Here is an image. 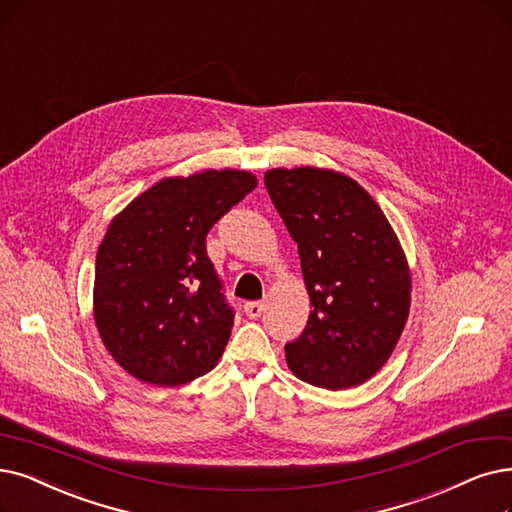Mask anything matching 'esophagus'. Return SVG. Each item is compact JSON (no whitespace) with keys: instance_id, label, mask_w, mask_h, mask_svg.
<instances>
[{"instance_id":"34e87169","label":"esophagus","mask_w":512,"mask_h":512,"mask_svg":"<svg viewBox=\"0 0 512 512\" xmlns=\"http://www.w3.org/2000/svg\"><path fill=\"white\" fill-rule=\"evenodd\" d=\"M264 302H258V300H252V302H245L243 304V311H245V315H248L250 319H258L262 313H264Z\"/></svg>"}]
</instances>
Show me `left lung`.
<instances>
[{
  "label": "left lung",
  "mask_w": 512,
  "mask_h": 512,
  "mask_svg": "<svg viewBox=\"0 0 512 512\" xmlns=\"http://www.w3.org/2000/svg\"><path fill=\"white\" fill-rule=\"evenodd\" d=\"M264 185L298 243L313 311L285 344L304 382L342 391L370 380L401 338L412 275L378 203L357 180L323 168H273Z\"/></svg>",
  "instance_id": "left-lung-1"
}]
</instances>
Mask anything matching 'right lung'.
<instances>
[{"mask_svg": "<svg viewBox=\"0 0 512 512\" xmlns=\"http://www.w3.org/2000/svg\"><path fill=\"white\" fill-rule=\"evenodd\" d=\"M256 185L243 170L163 178L111 220L96 254L94 321L130 376L178 386L218 363L235 313L206 237Z\"/></svg>", "mask_w": 512, "mask_h": 512, "instance_id": "right-lung-1", "label": "right lung"}]
</instances>
